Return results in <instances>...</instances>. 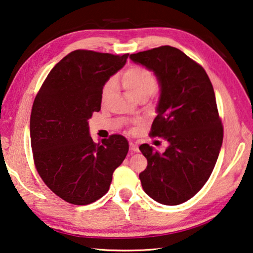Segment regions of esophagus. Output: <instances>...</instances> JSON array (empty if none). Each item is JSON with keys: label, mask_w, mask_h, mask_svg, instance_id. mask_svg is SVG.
<instances>
[{"label": "esophagus", "mask_w": 253, "mask_h": 253, "mask_svg": "<svg viewBox=\"0 0 253 253\" xmlns=\"http://www.w3.org/2000/svg\"><path fill=\"white\" fill-rule=\"evenodd\" d=\"M129 149H130L131 151H138V150H139L138 145L135 144L134 141H130V142H129Z\"/></svg>", "instance_id": "esophagus-1"}]
</instances>
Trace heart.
<instances>
[{"label": "heart", "mask_w": 253, "mask_h": 253, "mask_svg": "<svg viewBox=\"0 0 253 253\" xmlns=\"http://www.w3.org/2000/svg\"><path fill=\"white\" fill-rule=\"evenodd\" d=\"M122 84L126 91L135 99L140 96H150L157 88V80L150 71L144 67L135 66L124 73L122 76ZM116 89V81L109 80L102 90V100H106L111 97Z\"/></svg>", "instance_id": "1"}]
</instances>
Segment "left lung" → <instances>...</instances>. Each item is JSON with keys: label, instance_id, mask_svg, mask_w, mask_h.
<instances>
[{"label": "left lung", "instance_id": "1", "mask_svg": "<svg viewBox=\"0 0 253 253\" xmlns=\"http://www.w3.org/2000/svg\"><path fill=\"white\" fill-rule=\"evenodd\" d=\"M129 58L158 81L150 135L168 142L164 153L148 144L139 146L147 158L139 173L142 189L159 204L180 205L204 187L221 149L223 128L212 84L204 68L176 47L160 46Z\"/></svg>", "mask_w": 253, "mask_h": 253}]
</instances>
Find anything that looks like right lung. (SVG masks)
I'll list each match as a JSON object with an SVG mask.
<instances>
[{
	"instance_id": "obj_1",
	"label": "right lung",
	"mask_w": 253,
	"mask_h": 253,
	"mask_svg": "<svg viewBox=\"0 0 253 253\" xmlns=\"http://www.w3.org/2000/svg\"><path fill=\"white\" fill-rule=\"evenodd\" d=\"M127 57L74 50L53 67L36 95L30 122L35 166L67 203L88 205L102 198L129 149L122 135L96 144L88 126L91 115L100 111L104 85Z\"/></svg>"
}]
</instances>
